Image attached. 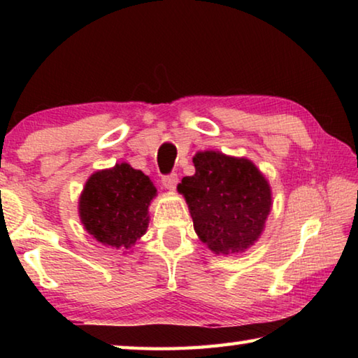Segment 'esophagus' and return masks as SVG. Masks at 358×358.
<instances>
[{"label": "esophagus", "instance_id": "1", "mask_svg": "<svg viewBox=\"0 0 358 358\" xmlns=\"http://www.w3.org/2000/svg\"><path fill=\"white\" fill-rule=\"evenodd\" d=\"M161 181H162V186H164L166 189L173 191L175 187H177V185H178V175L175 173V172H172V173H169V175H164Z\"/></svg>", "mask_w": 358, "mask_h": 358}]
</instances>
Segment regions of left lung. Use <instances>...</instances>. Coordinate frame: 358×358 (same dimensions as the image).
<instances>
[{
  "mask_svg": "<svg viewBox=\"0 0 358 358\" xmlns=\"http://www.w3.org/2000/svg\"><path fill=\"white\" fill-rule=\"evenodd\" d=\"M196 173L178 185L194 230L215 254L246 250L262 234L271 208L270 186L259 169L245 157L217 151L194 156Z\"/></svg>",
  "mask_w": 358,
  "mask_h": 358,
  "instance_id": "obj_1",
  "label": "left lung"
}]
</instances>
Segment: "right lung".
I'll list each match as a JSON object with an SVG mask.
<instances>
[{
  "label": "right lung",
  "mask_w": 358,
  "mask_h": 358,
  "mask_svg": "<svg viewBox=\"0 0 358 358\" xmlns=\"http://www.w3.org/2000/svg\"><path fill=\"white\" fill-rule=\"evenodd\" d=\"M156 196L151 180L129 164L93 173L80 196V220L102 245L129 251L147 232L148 205Z\"/></svg>",
  "instance_id": "add662e5"
}]
</instances>
